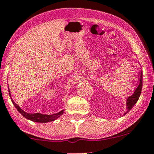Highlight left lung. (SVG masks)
Returning a JSON list of instances; mask_svg holds the SVG:
<instances>
[{
    "label": "left lung",
    "instance_id": "left-lung-1",
    "mask_svg": "<svg viewBox=\"0 0 154 154\" xmlns=\"http://www.w3.org/2000/svg\"><path fill=\"white\" fill-rule=\"evenodd\" d=\"M142 87H143V71H141L140 73L138 85H137V87L135 89V91H134L133 94L130 95V96L128 97L126 99L127 111L124 114V115L128 114L129 111L133 108L134 106H135V104L137 103V101L140 98V95L141 91H142Z\"/></svg>",
    "mask_w": 154,
    "mask_h": 154
}]
</instances>
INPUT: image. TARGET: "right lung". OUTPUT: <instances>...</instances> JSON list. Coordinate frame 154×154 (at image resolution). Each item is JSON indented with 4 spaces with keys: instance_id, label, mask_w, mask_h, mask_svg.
Here are the masks:
<instances>
[{
    "instance_id": "obj_1",
    "label": "right lung",
    "mask_w": 154,
    "mask_h": 154,
    "mask_svg": "<svg viewBox=\"0 0 154 154\" xmlns=\"http://www.w3.org/2000/svg\"><path fill=\"white\" fill-rule=\"evenodd\" d=\"M9 91V90H8ZM10 93V91H9ZM11 96V93L9 94ZM12 103H13L14 106L16 107V109L18 110V111L23 116L26 118V119L31 120L32 122H40V123H45V122H53L54 120H56V119L60 117L64 112V110H61L59 111L57 113H55V114H41V113H35V114H29V113L25 112L24 111H23L20 107L17 105V103L12 100Z\"/></svg>"
}]
</instances>
